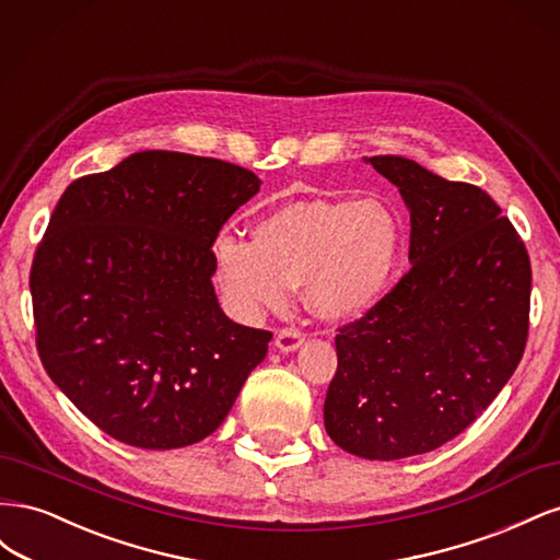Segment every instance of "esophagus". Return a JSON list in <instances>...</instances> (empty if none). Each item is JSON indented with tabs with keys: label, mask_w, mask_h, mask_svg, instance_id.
I'll return each mask as SVG.
<instances>
[{
	"label": "esophagus",
	"mask_w": 560,
	"mask_h": 560,
	"mask_svg": "<svg viewBox=\"0 0 560 560\" xmlns=\"http://www.w3.org/2000/svg\"><path fill=\"white\" fill-rule=\"evenodd\" d=\"M303 346V334L299 329H280L276 336V348L280 352H296Z\"/></svg>",
	"instance_id": "34e87169"
}]
</instances>
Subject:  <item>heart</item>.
<instances>
[{
	"label": "heart",
	"mask_w": 560,
	"mask_h": 560,
	"mask_svg": "<svg viewBox=\"0 0 560 560\" xmlns=\"http://www.w3.org/2000/svg\"><path fill=\"white\" fill-rule=\"evenodd\" d=\"M404 245V222L385 198H308L259 219L252 241L219 233L210 257L235 315L280 313L303 284L317 317L350 319L374 308L389 290Z\"/></svg>",
	"instance_id": "b5f03b06"
}]
</instances>
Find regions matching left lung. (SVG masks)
<instances>
[{
	"mask_svg": "<svg viewBox=\"0 0 560 560\" xmlns=\"http://www.w3.org/2000/svg\"><path fill=\"white\" fill-rule=\"evenodd\" d=\"M362 161L411 214V270L338 329L325 428L352 455L401 460L451 442L512 378L528 338L530 259L479 186L406 156Z\"/></svg>",
	"mask_w": 560,
	"mask_h": 560,
	"instance_id": "obj_1",
	"label": "left lung"
}]
</instances>
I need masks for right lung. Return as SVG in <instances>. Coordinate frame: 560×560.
I'll use <instances>...</instances> for the list:
<instances>
[{"mask_svg": "<svg viewBox=\"0 0 560 560\" xmlns=\"http://www.w3.org/2000/svg\"><path fill=\"white\" fill-rule=\"evenodd\" d=\"M259 186L241 165L154 149L60 196L30 273L39 358L116 442H200L264 362L270 331L226 317L210 257Z\"/></svg>", "mask_w": 560, "mask_h": 560, "instance_id": "obj_1", "label": "right lung"}]
</instances>
